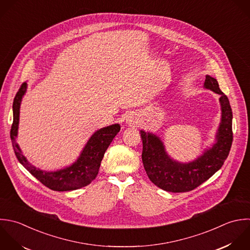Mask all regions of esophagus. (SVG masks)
Masks as SVG:
<instances>
[{"label": "esophagus", "mask_w": 250, "mask_h": 250, "mask_svg": "<svg viewBox=\"0 0 250 250\" xmlns=\"http://www.w3.org/2000/svg\"><path fill=\"white\" fill-rule=\"evenodd\" d=\"M126 122H127L128 124H130V125H134L138 124L137 118H136L134 115H132V114L128 115V117L126 118Z\"/></svg>", "instance_id": "obj_1"}]
</instances>
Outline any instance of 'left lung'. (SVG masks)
<instances>
[{
  "mask_svg": "<svg viewBox=\"0 0 250 250\" xmlns=\"http://www.w3.org/2000/svg\"><path fill=\"white\" fill-rule=\"evenodd\" d=\"M205 87L220 94L222 119L216 144L196 161L189 164L172 161L156 135L143 130L140 132L143 143L142 162L146 173L156 186L165 191L183 193L196 189L221 168L230 153L233 142V113L230 101L221 91L216 79L208 75Z\"/></svg>",
  "mask_w": 250,
  "mask_h": 250,
  "instance_id": "obj_1",
  "label": "left lung"
}]
</instances>
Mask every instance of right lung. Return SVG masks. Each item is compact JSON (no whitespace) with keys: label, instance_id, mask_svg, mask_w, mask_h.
<instances>
[{"label":"right lung","instance_id":"1","mask_svg":"<svg viewBox=\"0 0 250 250\" xmlns=\"http://www.w3.org/2000/svg\"><path fill=\"white\" fill-rule=\"evenodd\" d=\"M26 83H23L13 99V122L10 128V139L14 154L19 163L42 185L53 191H72L90 184L98 174L101 161L114 137L120 131L119 125H113L97 130L88 140L78 161L71 167L54 172H46L30 165L22 155L15 138L19 122V107L22 96L26 91Z\"/></svg>","mask_w":250,"mask_h":250}]
</instances>
